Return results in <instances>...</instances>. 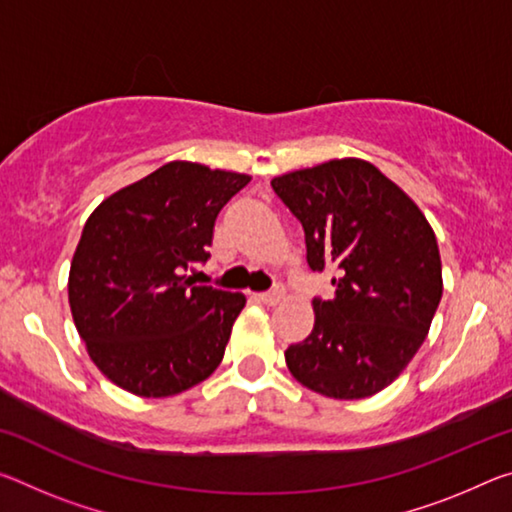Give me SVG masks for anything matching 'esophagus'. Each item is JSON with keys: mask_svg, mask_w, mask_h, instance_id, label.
Returning a JSON list of instances; mask_svg holds the SVG:
<instances>
[{"mask_svg": "<svg viewBox=\"0 0 512 512\" xmlns=\"http://www.w3.org/2000/svg\"><path fill=\"white\" fill-rule=\"evenodd\" d=\"M255 298L262 300L264 305L275 307V305H280L282 300H285V291H282V289H273V291H266V294H257Z\"/></svg>", "mask_w": 512, "mask_h": 512, "instance_id": "esophagus-1", "label": "esophagus"}]
</instances>
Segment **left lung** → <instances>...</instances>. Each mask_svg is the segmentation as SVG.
Here are the masks:
<instances>
[{
  "label": "left lung",
  "mask_w": 512,
  "mask_h": 512,
  "mask_svg": "<svg viewBox=\"0 0 512 512\" xmlns=\"http://www.w3.org/2000/svg\"><path fill=\"white\" fill-rule=\"evenodd\" d=\"M271 186L303 223L310 269L337 271L335 298L312 300L310 337L285 351L291 376L328 399L378 394L415 358L440 305L431 223L364 159L291 170Z\"/></svg>",
  "instance_id": "left-lung-1"
}]
</instances>
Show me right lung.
Segmentation results:
<instances>
[{"label": "right lung", "instance_id": "right-lung-1", "mask_svg": "<svg viewBox=\"0 0 512 512\" xmlns=\"http://www.w3.org/2000/svg\"><path fill=\"white\" fill-rule=\"evenodd\" d=\"M250 175L170 161L111 193L72 255V321L95 367L145 399L191 389L216 371L246 296L196 285L214 221Z\"/></svg>", "mask_w": 512, "mask_h": 512}]
</instances>
